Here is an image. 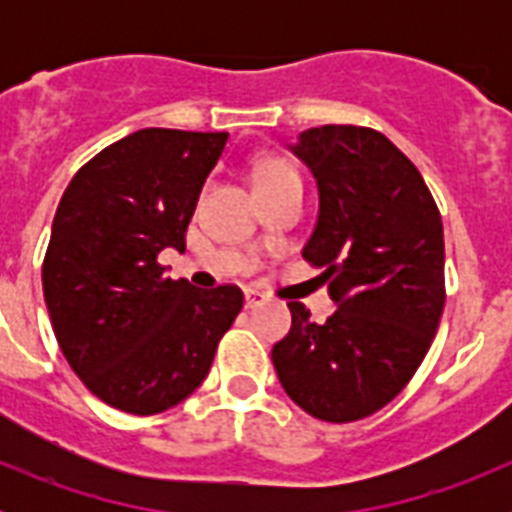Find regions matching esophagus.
Listing matches in <instances>:
<instances>
[{
  "label": "esophagus",
  "mask_w": 512,
  "mask_h": 512,
  "mask_svg": "<svg viewBox=\"0 0 512 512\" xmlns=\"http://www.w3.org/2000/svg\"><path fill=\"white\" fill-rule=\"evenodd\" d=\"M261 302H264V295H261V292H256V289H246V307H248V310L259 307Z\"/></svg>",
  "instance_id": "obj_1"
}]
</instances>
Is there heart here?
Returning a JSON list of instances; mask_svg holds the SVG:
<instances>
[{"mask_svg":"<svg viewBox=\"0 0 512 512\" xmlns=\"http://www.w3.org/2000/svg\"><path fill=\"white\" fill-rule=\"evenodd\" d=\"M289 179H300V176H297V171L292 169L284 158L266 156L259 158V161L251 166V184L256 194L279 187V184L289 182Z\"/></svg>","mask_w":512,"mask_h":512,"instance_id":"heart-1","label":"heart"}]
</instances>
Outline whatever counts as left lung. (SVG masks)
Wrapping results in <instances>:
<instances>
[{
	"instance_id": "left-lung-1",
	"label": "left lung",
	"mask_w": 512,
	"mask_h": 512,
	"mask_svg": "<svg viewBox=\"0 0 512 512\" xmlns=\"http://www.w3.org/2000/svg\"><path fill=\"white\" fill-rule=\"evenodd\" d=\"M292 151L318 179L320 212L305 261L338 310L292 328L271 348L284 392L312 418L351 423L395 400L425 359L446 302L443 223L431 189L379 130L323 125Z\"/></svg>"
}]
</instances>
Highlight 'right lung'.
<instances>
[{
	"instance_id": "1",
	"label": "right lung",
	"mask_w": 512,
	"mask_h": 512,
	"mask_svg": "<svg viewBox=\"0 0 512 512\" xmlns=\"http://www.w3.org/2000/svg\"><path fill=\"white\" fill-rule=\"evenodd\" d=\"M228 133L146 128L81 166L58 202L43 295L63 356L110 408L156 415L192 395L243 307L235 284L164 277Z\"/></svg>"
}]
</instances>
